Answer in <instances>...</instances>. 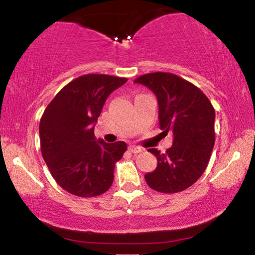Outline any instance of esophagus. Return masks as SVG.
I'll use <instances>...</instances> for the list:
<instances>
[{
	"label": "esophagus",
	"instance_id": "obj_1",
	"mask_svg": "<svg viewBox=\"0 0 255 255\" xmlns=\"http://www.w3.org/2000/svg\"><path fill=\"white\" fill-rule=\"evenodd\" d=\"M128 150H129V152H131V153H140V152L144 151L141 147H139V146H135V145H130L129 147H128Z\"/></svg>",
	"mask_w": 255,
	"mask_h": 255
}]
</instances>
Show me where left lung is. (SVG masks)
Wrapping results in <instances>:
<instances>
[{"instance_id":"obj_1","label":"left lung","mask_w":255,"mask_h":255,"mask_svg":"<svg viewBox=\"0 0 255 255\" xmlns=\"http://www.w3.org/2000/svg\"><path fill=\"white\" fill-rule=\"evenodd\" d=\"M158 101L159 128L174 135L165 153L157 157V168L145 175L146 183L162 193L182 192L204 174L215 145V109L195 85L171 73L156 72L136 78Z\"/></svg>"}]
</instances>
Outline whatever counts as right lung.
<instances>
[{
	"label": "right lung",
	"instance_id": "add662e5",
	"mask_svg": "<svg viewBox=\"0 0 255 255\" xmlns=\"http://www.w3.org/2000/svg\"><path fill=\"white\" fill-rule=\"evenodd\" d=\"M127 79L81 75L63 87L40 119V150L52 177L71 194L97 197L110 188L114 169L127 150L125 141L96 140L95 125L113 91Z\"/></svg>",
	"mask_w": 255,
	"mask_h": 255
}]
</instances>
